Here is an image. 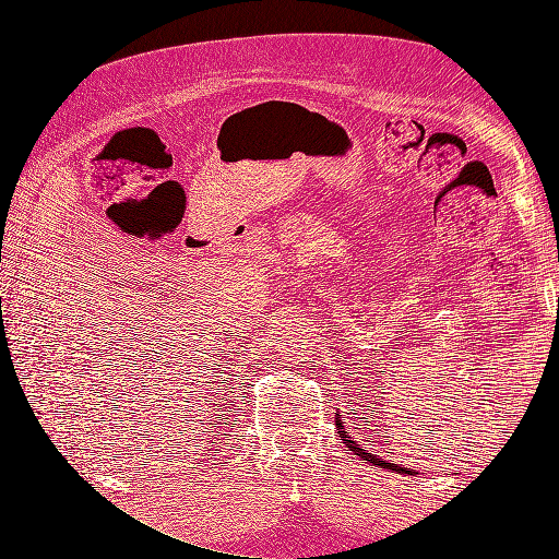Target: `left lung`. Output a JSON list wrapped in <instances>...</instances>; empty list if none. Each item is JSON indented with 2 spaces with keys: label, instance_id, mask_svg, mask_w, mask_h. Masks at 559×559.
<instances>
[{
  "label": "left lung",
  "instance_id": "left-lung-1",
  "mask_svg": "<svg viewBox=\"0 0 559 559\" xmlns=\"http://www.w3.org/2000/svg\"><path fill=\"white\" fill-rule=\"evenodd\" d=\"M337 429H341V438L343 441L347 443V448L352 450V452H357L361 460H366V462H370V464H376V466H380V468H392V471H399V473H415V471H408L405 466H399V464H392V462H382L378 454H370L368 450H364L357 441H354V438H349V433L343 429V421L337 419Z\"/></svg>",
  "mask_w": 559,
  "mask_h": 559
}]
</instances>
